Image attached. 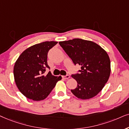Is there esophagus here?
<instances>
[{"label":"esophagus","mask_w":129,"mask_h":129,"mask_svg":"<svg viewBox=\"0 0 129 129\" xmlns=\"http://www.w3.org/2000/svg\"><path fill=\"white\" fill-rule=\"evenodd\" d=\"M62 77L63 79H69V78H70V76H69V75H66V76H62Z\"/></svg>","instance_id":"34e87169"}]
</instances>
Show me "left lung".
<instances>
[{"mask_svg": "<svg viewBox=\"0 0 129 129\" xmlns=\"http://www.w3.org/2000/svg\"><path fill=\"white\" fill-rule=\"evenodd\" d=\"M59 43L74 65L81 66L79 73L71 75L77 82V86L71 90V92L81 99L95 96L103 89L110 76L111 62L107 52L98 44L81 39Z\"/></svg>", "mask_w": 129, "mask_h": 129, "instance_id": "8db88e82", "label": "left lung"}]
</instances>
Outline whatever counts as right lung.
<instances>
[{
    "label": "right lung",
    "instance_id": "1",
    "mask_svg": "<svg viewBox=\"0 0 129 129\" xmlns=\"http://www.w3.org/2000/svg\"><path fill=\"white\" fill-rule=\"evenodd\" d=\"M57 42H45L36 44L25 49L15 63L14 76L19 90L27 98L42 101L46 98L61 76H52L48 68L47 58L50 49Z\"/></svg>",
    "mask_w": 129,
    "mask_h": 129
}]
</instances>
